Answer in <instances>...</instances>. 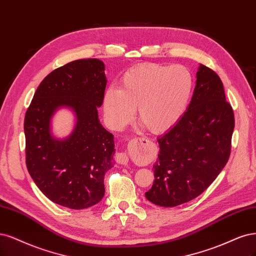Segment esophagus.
<instances>
[{
    "label": "esophagus",
    "mask_w": 256,
    "mask_h": 256,
    "mask_svg": "<svg viewBox=\"0 0 256 256\" xmlns=\"http://www.w3.org/2000/svg\"><path fill=\"white\" fill-rule=\"evenodd\" d=\"M136 140V142H138H138H142V140H145V138H138ZM116 161H118V163H120V164L127 165L128 162H129V158H128V156H127L126 152H118V154H116Z\"/></svg>",
    "instance_id": "obj_1"
}]
</instances>
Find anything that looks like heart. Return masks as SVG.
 Masks as SVG:
<instances>
[{"label":"heart","instance_id":"heart-1","mask_svg":"<svg viewBox=\"0 0 256 256\" xmlns=\"http://www.w3.org/2000/svg\"><path fill=\"white\" fill-rule=\"evenodd\" d=\"M192 91V76L181 64H144L122 75L120 89L109 88L104 112L113 129L127 125L134 116L152 132L170 129L186 110Z\"/></svg>","mask_w":256,"mask_h":256}]
</instances>
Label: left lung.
Segmentation results:
<instances>
[{
	"label": "left lung",
	"mask_w": 256,
	"mask_h": 256,
	"mask_svg": "<svg viewBox=\"0 0 256 256\" xmlns=\"http://www.w3.org/2000/svg\"><path fill=\"white\" fill-rule=\"evenodd\" d=\"M188 110L158 138L154 181L145 192L154 204L172 208L204 192L224 170L231 152L234 113L222 79L200 64Z\"/></svg>",
	"instance_id": "8db88e82"
}]
</instances>
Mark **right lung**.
I'll use <instances>...</instances> for the list:
<instances>
[{
  "instance_id": "1",
  "label": "right lung",
  "mask_w": 256,
  "mask_h": 256,
  "mask_svg": "<svg viewBox=\"0 0 256 256\" xmlns=\"http://www.w3.org/2000/svg\"><path fill=\"white\" fill-rule=\"evenodd\" d=\"M107 78L100 59H79L56 68L41 82L24 120L26 166L50 201L73 210L95 206L104 195V174L114 165V136L100 124ZM60 108L76 116L64 139L51 132Z\"/></svg>"
}]
</instances>
